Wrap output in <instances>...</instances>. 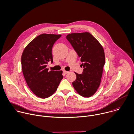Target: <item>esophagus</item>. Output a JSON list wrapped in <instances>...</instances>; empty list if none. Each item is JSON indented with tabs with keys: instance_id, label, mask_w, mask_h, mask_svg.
Segmentation results:
<instances>
[{
	"instance_id": "34e87169",
	"label": "esophagus",
	"mask_w": 134,
	"mask_h": 134,
	"mask_svg": "<svg viewBox=\"0 0 134 134\" xmlns=\"http://www.w3.org/2000/svg\"><path fill=\"white\" fill-rule=\"evenodd\" d=\"M63 72H64V73H65V74H67V73H68L69 72V71H63Z\"/></svg>"
}]
</instances>
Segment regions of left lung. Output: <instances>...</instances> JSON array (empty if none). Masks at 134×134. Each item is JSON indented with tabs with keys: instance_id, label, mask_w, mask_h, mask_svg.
<instances>
[{
	"instance_id": "obj_1",
	"label": "left lung",
	"mask_w": 134,
	"mask_h": 134,
	"mask_svg": "<svg viewBox=\"0 0 134 134\" xmlns=\"http://www.w3.org/2000/svg\"><path fill=\"white\" fill-rule=\"evenodd\" d=\"M66 39L81 59L83 70L77 74L72 82L74 89L84 97L93 96L99 88L105 63L104 52L99 41L90 33H74L68 34Z\"/></svg>"
}]
</instances>
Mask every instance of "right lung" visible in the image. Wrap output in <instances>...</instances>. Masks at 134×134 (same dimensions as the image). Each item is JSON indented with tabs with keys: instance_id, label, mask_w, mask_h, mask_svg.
Masks as SVG:
<instances>
[{
	"instance_id": "add662e5",
	"label": "right lung",
	"mask_w": 134,
	"mask_h": 134,
	"mask_svg": "<svg viewBox=\"0 0 134 134\" xmlns=\"http://www.w3.org/2000/svg\"><path fill=\"white\" fill-rule=\"evenodd\" d=\"M61 35L42 34L24 48L21 69L27 85L37 97L46 98L57 90L63 79L62 71H48L46 64L53 62L52 49Z\"/></svg>"
}]
</instances>
